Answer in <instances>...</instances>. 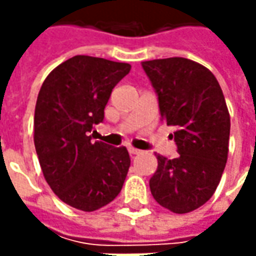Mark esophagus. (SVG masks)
Segmentation results:
<instances>
[{
    "label": "esophagus",
    "instance_id": "34e87169",
    "mask_svg": "<svg viewBox=\"0 0 256 256\" xmlns=\"http://www.w3.org/2000/svg\"><path fill=\"white\" fill-rule=\"evenodd\" d=\"M128 152L131 154V155H140L142 151H140V150H136V148H130V150H128Z\"/></svg>",
    "mask_w": 256,
    "mask_h": 256
}]
</instances>
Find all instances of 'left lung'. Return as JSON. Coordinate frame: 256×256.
<instances>
[{
  "instance_id": "8db88e82",
  "label": "left lung",
  "mask_w": 256,
  "mask_h": 256,
  "mask_svg": "<svg viewBox=\"0 0 256 256\" xmlns=\"http://www.w3.org/2000/svg\"><path fill=\"white\" fill-rule=\"evenodd\" d=\"M144 71L158 94L162 120L178 158L156 155L150 180L154 200L174 214H188L210 201L228 160L231 120L224 94L211 71L186 58L144 61Z\"/></svg>"
}]
</instances>
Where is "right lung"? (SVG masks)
<instances>
[{"instance_id":"add662e5","label":"right lung","mask_w":256,"mask_h":256,"mask_svg":"<svg viewBox=\"0 0 256 256\" xmlns=\"http://www.w3.org/2000/svg\"><path fill=\"white\" fill-rule=\"evenodd\" d=\"M131 65L75 55L54 68L40 90L34 144L45 181L75 210L92 212L116 198L130 170L125 146L91 141L114 86Z\"/></svg>"}]
</instances>
